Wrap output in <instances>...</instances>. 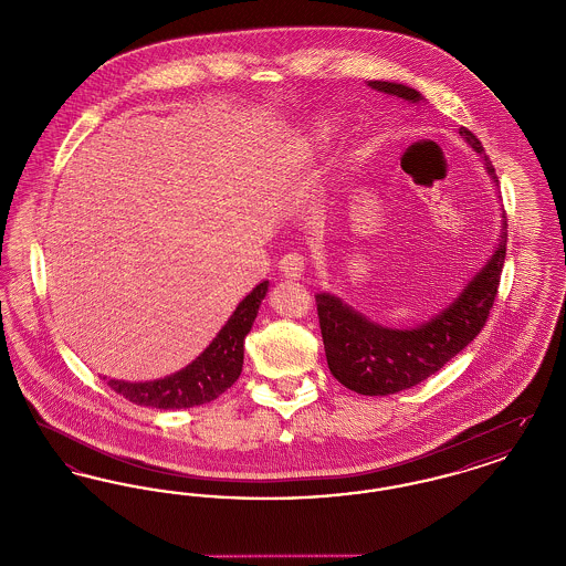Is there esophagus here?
Masks as SVG:
<instances>
[{"label":"esophagus","instance_id":"obj_1","mask_svg":"<svg viewBox=\"0 0 566 566\" xmlns=\"http://www.w3.org/2000/svg\"><path fill=\"white\" fill-rule=\"evenodd\" d=\"M280 271L286 275V277H301L303 275V271H305V259H303V254H298V252H291V254H284L282 259H280Z\"/></svg>","mask_w":566,"mask_h":566}]
</instances>
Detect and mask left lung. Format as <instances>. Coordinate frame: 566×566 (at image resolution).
<instances>
[{
  "mask_svg": "<svg viewBox=\"0 0 566 566\" xmlns=\"http://www.w3.org/2000/svg\"><path fill=\"white\" fill-rule=\"evenodd\" d=\"M371 88L401 97L409 104L422 99L416 88L399 82H369ZM464 139L484 157L488 171L494 176L492 161L485 157L482 142L467 127H460ZM499 182V180H494ZM499 248L484 270L460 293L457 301L439 316L418 328H388L367 321L337 296L316 295L323 331L324 352L331 374L358 395L386 397L407 390L437 374L458 352L467 348L484 328L499 293L501 271L507 252V220H503Z\"/></svg>",
  "mask_w": 566,
  "mask_h": 566,
  "instance_id": "8db88e82",
  "label": "left lung"
}]
</instances>
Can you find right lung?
Returning <instances> with one entry per match:
<instances>
[{
    "label": "right lung",
    "instance_id": "add662e5",
    "mask_svg": "<svg viewBox=\"0 0 566 566\" xmlns=\"http://www.w3.org/2000/svg\"><path fill=\"white\" fill-rule=\"evenodd\" d=\"M268 284L270 282H261L243 298L214 342L187 369L155 381L134 384L108 379L109 388L132 403L157 409H185L214 401L242 374L243 339L259 314L261 301L268 295Z\"/></svg>",
    "mask_w": 566,
    "mask_h": 566
}]
</instances>
